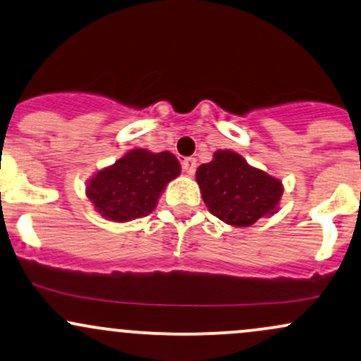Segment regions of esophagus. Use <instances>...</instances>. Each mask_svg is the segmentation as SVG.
I'll use <instances>...</instances> for the list:
<instances>
[{
	"instance_id": "obj_1",
	"label": "esophagus",
	"mask_w": 361,
	"mask_h": 361,
	"mask_svg": "<svg viewBox=\"0 0 361 361\" xmlns=\"http://www.w3.org/2000/svg\"><path fill=\"white\" fill-rule=\"evenodd\" d=\"M181 166H183V173L187 174V176H193V174H195L197 161L193 159V157H187V159H183Z\"/></svg>"
}]
</instances>
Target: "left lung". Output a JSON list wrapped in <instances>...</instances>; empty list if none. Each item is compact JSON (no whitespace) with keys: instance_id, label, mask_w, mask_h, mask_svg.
Segmentation results:
<instances>
[{"instance_id":"8db88e82","label":"left lung","mask_w":361,"mask_h":361,"mask_svg":"<svg viewBox=\"0 0 361 361\" xmlns=\"http://www.w3.org/2000/svg\"><path fill=\"white\" fill-rule=\"evenodd\" d=\"M195 178L209 212L229 226L245 228L279 211L284 192L279 178L253 168L238 152L216 150Z\"/></svg>"}]
</instances>
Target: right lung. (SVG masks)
<instances>
[{
	"mask_svg": "<svg viewBox=\"0 0 361 361\" xmlns=\"http://www.w3.org/2000/svg\"><path fill=\"white\" fill-rule=\"evenodd\" d=\"M180 173V161L168 150L132 149L114 164L94 173L85 193L104 219L126 223L152 212L166 185Z\"/></svg>",
	"mask_w": 361,
	"mask_h": 361,
	"instance_id": "add662e5",
	"label": "right lung"
}]
</instances>
